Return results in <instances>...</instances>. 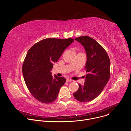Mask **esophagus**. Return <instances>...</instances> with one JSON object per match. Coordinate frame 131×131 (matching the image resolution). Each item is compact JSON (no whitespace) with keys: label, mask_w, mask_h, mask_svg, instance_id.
Here are the masks:
<instances>
[{"label":"esophagus","mask_w":131,"mask_h":131,"mask_svg":"<svg viewBox=\"0 0 131 131\" xmlns=\"http://www.w3.org/2000/svg\"><path fill=\"white\" fill-rule=\"evenodd\" d=\"M66 81L67 82H71V81H72V80L70 79H67Z\"/></svg>","instance_id":"1"}]
</instances>
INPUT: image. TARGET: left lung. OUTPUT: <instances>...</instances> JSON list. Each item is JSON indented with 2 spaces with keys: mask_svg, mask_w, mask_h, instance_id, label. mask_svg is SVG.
Masks as SVG:
<instances>
[{
  "mask_svg": "<svg viewBox=\"0 0 131 131\" xmlns=\"http://www.w3.org/2000/svg\"><path fill=\"white\" fill-rule=\"evenodd\" d=\"M74 39L84 47L87 61L84 85L79 84L78 90L73 95L78 101L88 102L101 94L109 81L110 62L105 50L91 37L84 36Z\"/></svg>",
  "mask_w": 131,
  "mask_h": 131,
  "instance_id": "1",
  "label": "left lung"
}]
</instances>
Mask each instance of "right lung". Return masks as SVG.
I'll return each mask as SVG.
<instances>
[{"instance_id":"obj_1","label":"right lung","mask_w":131,"mask_h":131,"mask_svg":"<svg viewBox=\"0 0 131 131\" xmlns=\"http://www.w3.org/2000/svg\"><path fill=\"white\" fill-rule=\"evenodd\" d=\"M74 40L47 38L35 43L28 50L22 66L26 85L31 95L38 101L49 104L57 99L60 88L64 84V77H52L50 71L53 62Z\"/></svg>"}]
</instances>
